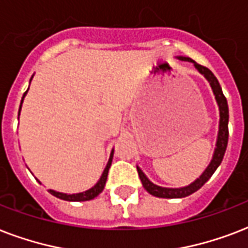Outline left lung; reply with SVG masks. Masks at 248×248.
<instances>
[{
    "label": "left lung",
    "instance_id": "obj_1",
    "mask_svg": "<svg viewBox=\"0 0 248 248\" xmlns=\"http://www.w3.org/2000/svg\"><path fill=\"white\" fill-rule=\"evenodd\" d=\"M181 61H187V62H193L194 66L197 67V70L201 72L202 75H204V78L210 81L212 89H214L215 97H216V101L218 103V107H220V130H218V138H217V147L215 150L214 159L212 162L210 163V166L207 167V170L203 172V174L201 177L198 178L197 181H194L191 185L186 186V187H181V189H167V187H160L158 185H154L153 182L146 177L143 172H142L140 168H137L138 176L141 178V182L143 187H145L151 195H155V197L159 198H185L190 194L195 193L197 190H199L204 184H206L208 180L211 178V176L215 173V170H217V167L221 164L222 158H224V154L226 151V146H228V138H229V128H228V123H229V108H228V102H226V98L224 95L221 90V86L218 84L217 78L212 72H211L207 67L202 66V64H198L195 63L191 58H184V57H180Z\"/></svg>",
    "mask_w": 248,
    "mask_h": 248
}]
</instances>
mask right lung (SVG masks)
I'll return each instance as SVG.
<instances>
[{"label":"right lung","mask_w":248,"mask_h":248,"mask_svg":"<svg viewBox=\"0 0 248 248\" xmlns=\"http://www.w3.org/2000/svg\"><path fill=\"white\" fill-rule=\"evenodd\" d=\"M27 94V92L23 94V98L24 95ZM23 98H22V102H20V107H22V103H23ZM19 112H20V108H19ZM112 155L114 153H111V156H110V160L107 163L106 168L103 170L102 176L99 178V181L95 184V185L92 187V189L86 190L84 193H78V194H63V193H58V191H54V190H49L50 194H53L54 197L59 198V199H63V201H70V202H82V201H90V199H93L95 198L99 193H102L103 187L106 185V180H107V174H108V170H110V166H111V162H112Z\"/></svg>","instance_id":"right-lung-1"}]
</instances>
